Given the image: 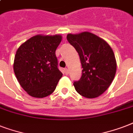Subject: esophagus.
Returning a JSON list of instances; mask_svg holds the SVG:
<instances>
[{"label": "esophagus", "mask_w": 133, "mask_h": 133, "mask_svg": "<svg viewBox=\"0 0 133 133\" xmlns=\"http://www.w3.org/2000/svg\"><path fill=\"white\" fill-rule=\"evenodd\" d=\"M64 72L65 75H68L69 74V70L68 68H65L64 69Z\"/></svg>", "instance_id": "esophagus-1"}]
</instances>
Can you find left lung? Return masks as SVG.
<instances>
[{"label": "left lung", "mask_w": 133, "mask_h": 133, "mask_svg": "<svg viewBox=\"0 0 133 133\" xmlns=\"http://www.w3.org/2000/svg\"><path fill=\"white\" fill-rule=\"evenodd\" d=\"M68 42L80 57L82 76L75 81V90L81 96L93 99L102 95L113 81L117 61L113 50L105 40L89 32L68 34Z\"/></svg>", "instance_id": "8db88e82"}]
</instances>
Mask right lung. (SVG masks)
I'll return each mask as SVG.
<instances>
[{
  "label": "right lung",
  "instance_id": "add662e5",
  "mask_svg": "<svg viewBox=\"0 0 133 133\" xmlns=\"http://www.w3.org/2000/svg\"><path fill=\"white\" fill-rule=\"evenodd\" d=\"M61 40L59 34H38L18 48L14 71L21 86L30 96L43 98L55 90L63 76L55 54Z\"/></svg>",
  "mask_w": 133,
  "mask_h": 133
}]
</instances>
